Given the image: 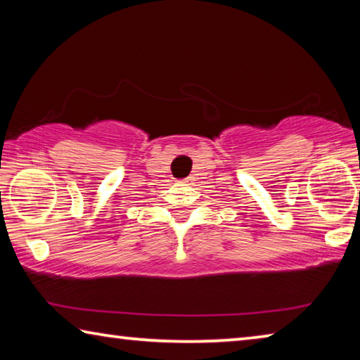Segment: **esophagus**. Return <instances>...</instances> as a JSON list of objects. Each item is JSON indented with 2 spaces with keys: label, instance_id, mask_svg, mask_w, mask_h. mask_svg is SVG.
Wrapping results in <instances>:
<instances>
[{
  "label": "esophagus",
  "instance_id": "obj_1",
  "mask_svg": "<svg viewBox=\"0 0 360 360\" xmlns=\"http://www.w3.org/2000/svg\"><path fill=\"white\" fill-rule=\"evenodd\" d=\"M184 182H186V184H191V182H192V178H187V179H184Z\"/></svg>",
  "mask_w": 360,
  "mask_h": 360
}]
</instances>
